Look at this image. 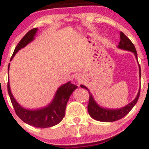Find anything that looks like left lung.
<instances>
[{"mask_svg":"<svg viewBox=\"0 0 149 149\" xmlns=\"http://www.w3.org/2000/svg\"><path fill=\"white\" fill-rule=\"evenodd\" d=\"M120 48L123 49H126V50H129L133 52V53L136 55V59H138L137 56V52H136V47H135L134 45L133 44L130 40L127 38V36L124 34L123 32L120 31V42L119 43ZM139 62V61H138ZM139 71H140V77L141 76V67L139 65ZM82 88H86L88 90V88L83 85H81ZM88 92L89 93V101H88V111L89 113L90 116L93 118L94 119L97 120L98 121L101 122H114L117 121L118 120L121 119V118H124L126 115L130 112V111L133 109V107L135 106L136 103H137L138 100H139V96H140V89L138 95L136 98L130 103L125 106V107L121 108L119 109H105L103 108L100 107L95 101L94 100L92 95L89 91L88 90Z\"/></svg>","mask_w":149,"mask_h":149,"instance_id":"left-lung-1","label":"left lung"}]
</instances>
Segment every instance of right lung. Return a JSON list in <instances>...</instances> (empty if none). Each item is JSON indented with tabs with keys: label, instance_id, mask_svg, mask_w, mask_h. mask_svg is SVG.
Instances as JSON below:
<instances>
[{
	"label": "right lung",
	"instance_id": "right-lung-1",
	"mask_svg": "<svg viewBox=\"0 0 149 149\" xmlns=\"http://www.w3.org/2000/svg\"><path fill=\"white\" fill-rule=\"evenodd\" d=\"M37 28H34L29 30L24 36L23 38L20 40L19 44L15 48L10 60L13 58L15 54L19 49L23 48L34 40V37L37 33ZM8 68H9V65H8ZM76 88H77V86L70 84V82H68L67 84L61 86L58 88L53 101L49 106L43 109H38V110H28V109L22 108L16 102L10 92L8 81L7 84V88H8L10 101L17 116L26 124L39 127V128H46V127H52L58 124L62 120L63 118L65 116V107L68 101L70 98V96Z\"/></svg>",
	"mask_w": 149,
	"mask_h": 149
}]
</instances>
